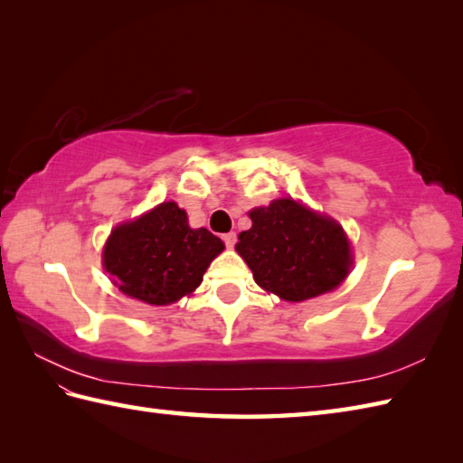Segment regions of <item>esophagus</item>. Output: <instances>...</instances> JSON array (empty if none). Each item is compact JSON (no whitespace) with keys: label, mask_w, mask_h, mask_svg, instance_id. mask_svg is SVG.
Returning a JSON list of instances; mask_svg holds the SVG:
<instances>
[{"label":"esophagus","mask_w":463,"mask_h":463,"mask_svg":"<svg viewBox=\"0 0 463 463\" xmlns=\"http://www.w3.org/2000/svg\"><path fill=\"white\" fill-rule=\"evenodd\" d=\"M222 241H224L226 247L232 249L234 242H237V234H234V232H226V234H222Z\"/></svg>","instance_id":"obj_1"}]
</instances>
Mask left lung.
<instances>
[{"label":"left lung","instance_id":"8db88e82","mask_svg":"<svg viewBox=\"0 0 463 463\" xmlns=\"http://www.w3.org/2000/svg\"><path fill=\"white\" fill-rule=\"evenodd\" d=\"M237 252L254 282L282 300L302 302L338 288L352 267L350 241L326 214L294 199H277L249 213Z\"/></svg>","mask_w":463,"mask_h":463}]
</instances>
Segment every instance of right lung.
Returning <instances> with one entry per match:
<instances>
[{
	"label": "right lung",
	"mask_w": 463,
	"mask_h": 463,
	"mask_svg": "<svg viewBox=\"0 0 463 463\" xmlns=\"http://www.w3.org/2000/svg\"><path fill=\"white\" fill-rule=\"evenodd\" d=\"M222 250L219 237L191 229L186 213L169 201L115 226L103 249V269L127 297L166 307L194 292Z\"/></svg>",
	"instance_id": "1"
}]
</instances>
